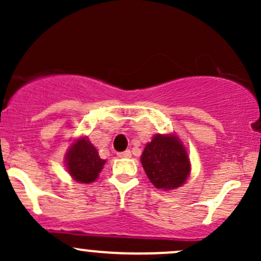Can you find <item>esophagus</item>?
<instances>
[{"label":"esophagus","instance_id":"34e87169","mask_svg":"<svg viewBox=\"0 0 261 261\" xmlns=\"http://www.w3.org/2000/svg\"><path fill=\"white\" fill-rule=\"evenodd\" d=\"M118 157L119 158H130L131 157V152L128 151V149H126V151H124V152H119Z\"/></svg>","mask_w":261,"mask_h":261}]
</instances>
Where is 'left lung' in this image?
<instances>
[{"label": "left lung", "instance_id": "obj_1", "mask_svg": "<svg viewBox=\"0 0 261 261\" xmlns=\"http://www.w3.org/2000/svg\"><path fill=\"white\" fill-rule=\"evenodd\" d=\"M141 163L152 184L161 190L181 187L190 175L188 151L175 134L153 136L143 149Z\"/></svg>", "mask_w": 261, "mask_h": 261}]
</instances>
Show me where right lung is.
I'll return each instance as SVG.
<instances>
[{
	"mask_svg": "<svg viewBox=\"0 0 261 261\" xmlns=\"http://www.w3.org/2000/svg\"><path fill=\"white\" fill-rule=\"evenodd\" d=\"M106 162L99 157L97 148L92 145L88 137H80L71 143L65 155L67 172L74 180L82 184L94 181L99 176Z\"/></svg>",
	"mask_w": 261,
	"mask_h": 261,
	"instance_id": "1",
	"label": "right lung"
}]
</instances>
